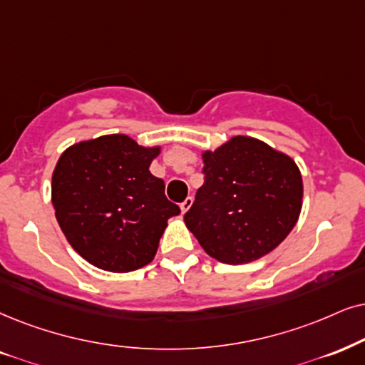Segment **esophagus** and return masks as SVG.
<instances>
[{
	"label": "esophagus",
	"mask_w": 365,
	"mask_h": 365,
	"mask_svg": "<svg viewBox=\"0 0 365 365\" xmlns=\"http://www.w3.org/2000/svg\"><path fill=\"white\" fill-rule=\"evenodd\" d=\"M192 204H193V198L192 197H187L185 200H183L182 204H180V210H182V214H185V212L192 207Z\"/></svg>",
	"instance_id": "1"
}]
</instances>
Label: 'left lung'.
Listing matches in <instances>:
<instances>
[{"label": "left lung", "mask_w": 365, "mask_h": 365, "mask_svg": "<svg viewBox=\"0 0 365 365\" xmlns=\"http://www.w3.org/2000/svg\"><path fill=\"white\" fill-rule=\"evenodd\" d=\"M205 180L187 229L214 259L247 264L284 241L298 222L303 180L292 156L251 136L202 151Z\"/></svg>", "instance_id": "obj_1"}]
</instances>
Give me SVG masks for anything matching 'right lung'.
<instances>
[{"instance_id": "obj_1", "label": "right lung", "mask_w": 365, "mask_h": 365, "mask_svg": "<svg viewBox=\"0 0 365 365\" xmlns=\"http://www.w3.org/2000/svg\"><path fill=\"white\" fill-rule=\"evenodd\" d=\"M161 146L128 135L79 141L60 155L52 204L63 236L87 262L129 273L153 261L168 219L180 214L150 172Z\"/></svg>"}]
</instances>
